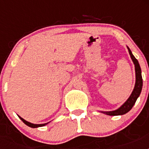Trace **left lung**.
<instances>
[{
	"label": "left lung",
	"instance_id": "left-lung-1",
	"mask_svg": "<svg viewBox=\"0 0 149 149\" xmlns=\"http://www.w3.org/2000/svg\"><path fill=\"white\" fill-rule=\"evenodd\" d=\"M128 49V52L130 54L131 58L132 60L133 63L135 66V72H136V83H135V86L133 90L132 93L128 98V99L117 110H113V111H109V112H101L103 113L107 114L109 116H119V115H124V114L127 113V112H129L131 110L133 106L134 105L135 102H136V99L139 96L140 93H141L142 88H143V78H142L141 74V68L139 66V64L138 63V60L134 57V55L132 54V52L130 50V48L127 47Z\"/></svg>",
	"mask_w": 149,
	"mask_h": 149
}]
</instances>
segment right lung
<instances>
[{
	"mask_svg": "<svg viewBox=\"0 0 149 149\" xmlns=\"http://www.w3.org/2000/svg\"><path fill=\"white\" fill-rule=\"evenodd\" d=\"M18 117H19V118H20L21 119V120L22 121V122H24V123L25 124V125H27V126H29V127H33V128H35V127H42V126H45V125H47V124L48 123H45V124H33V123H30V122H27V121H26V120H24V119H22V117L21 116H18Z\"/></svg>",
	"mask_w": 149,
	"mask_h": 149,
	"instance_id": "1",
	"label": "right lung"
}]
</instances>
